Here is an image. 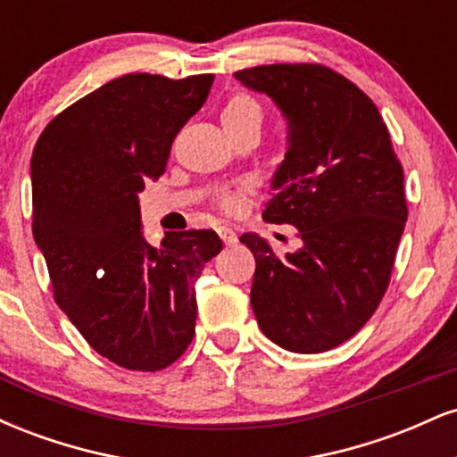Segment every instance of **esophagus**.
Wrapping results in <instances>:
<instances>
[{"mask_svg":"<svg viewBox=\"0 0 457 457\" xmlns=\"http://www.w3.org/2000/svg\"><path fill=\"white\" fill-rule=\"evenodd\" d=\"M219 236L223 238L225 245H236V240H238V236L232 228H228V225H223V228H219Z\"/></svg>","mask_w":457,"mask_h":457,"instance_id":"esophagus-1","label":"esophagus"}]
</instances>
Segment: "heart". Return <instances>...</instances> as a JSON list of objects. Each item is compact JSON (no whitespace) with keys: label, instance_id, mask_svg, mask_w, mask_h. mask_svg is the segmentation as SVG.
Listing matches in <instances>:
<instances>
[{"label":"heart","instance_id":"heart-1","mask_svg":"<svg viewBox=\"0 0 457 457\" xmlns=\"http://www.w3.org/2000/svg\"><path fill=\"white\" fill-rule=\"evenodd\" d=\"M262 118H264V113H262L260 103L255 101L251 94H245V92L232 94L221 112V122L228 130L245 129V127H262ZM219 204H221L223 211L228 212H234L236 208H238V199L234 195H221Z\"/></svg>","mask_w":457,"mask_h":457}]
</instances>
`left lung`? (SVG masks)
Wrapping results in <instances>:
<instances>
[{"label":"left lung","instance_id":"left-lung-1","mask_svg":"<svg viewBox=\"0 0 457 457\" xmlns=\"http://www.w3.org/2000/svg\"><path fill=\"white\" fill-rule=\"evenodd\" d=\"M290 120L264 221L296 228L286 258L245 234L255 258L251 307L262 333L292 353L348 342L389 287L408 217L402 162L367 94L324 64H269L236 72Z\"/></svg>","mask_w":457,"mask_h":457}]
</instances>
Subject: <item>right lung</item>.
Instances as JSON below:
<instances>
[{"mask_svg":"<svg viewBox=\"0 0 457 457\" xmlns=\"http://www.w3.org/2000/svg\"><path fill=\"white\" fill-rule=\"evenodd\" d=\"M214 75L135 72L57 113L31 154V229L54 298L98 354L130 371L180 359L195 335V281L223 249L214 229L141 236L139 199Z\"/></svg>","mask_w":457,"mask_h":457,"instance_id":"add662e5","label":"right lung"}]
</instances>
